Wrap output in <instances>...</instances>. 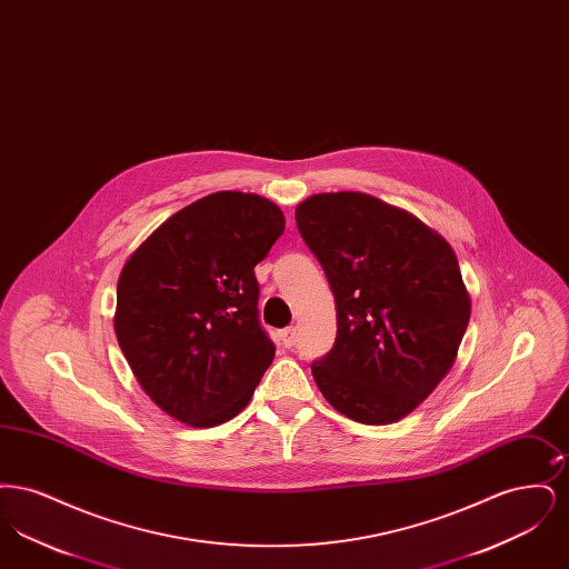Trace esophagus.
Wrapping results in <instances>:
<instances>
[{"instance_id": "obj_1", "label": "esophagus", "mask_w": 569, "mask_h": 569, "mask_svg": "<svg viewBox=\"0 0 569 569\" xmlns=\"http://www.w3.org/2000/svg\"><path fill=\"white\" fill-rule=\"evenodd\" d=\"M281 343H283V348H292L297 343V328L281 330Z\"/></svg>"}]
</instances>
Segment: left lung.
<instances>
[{
  "label": "left lung",
  "instance_id": "8db88e82",
  "mask_svg": "<svg viewBox=\"0 0 569 569\" xmlns=\"http://www.w3.org/2000/svg\"><path fill=\"white\" fill-rule=\"evenodd\" d=\"M297 226L337 305L335 348L311 365L320 392L362 425L406 418L450 373L469 325L452 244L362 191L309 196Z\"/></svg>",
  "mask_w": 569,
  "mask_h": 569
}]
</instances>
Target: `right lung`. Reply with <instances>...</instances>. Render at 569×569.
<instances>
[{
  "label": "right lung",
  "mask_w": 569,
  "mask_h": 569,
  "mask_svg": "<svg viewBox=\"0 0 569 569\" xmlns=\"http://www.w3.org/2000/svg\"><path fill=\"white\" fill-rule=\"evenodd\" d=\"M283 228L271 200L216 191L168 217L126 260L114 335L140 388L170 418L209 429L253 397L274 358L253 269Z\"/></svg>",
  "instance_id": "right-lung-1"
}]
</instances>
